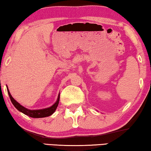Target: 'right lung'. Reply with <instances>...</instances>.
<instances>
[{"mask_svg": "<svg viewBox=\"0 0 151 151\" xmlns=\"http://www.w3.org/2000/svg\"><path fill=\"white\" fill-rule=\"evenodd\" d=\"M7 89L8 94H9V96L10 98V100L12 101V103L14 104V106L16 107V109H17L18 111L24 113V115H28L31 117H34V118H40V117H45L50 116L53 114V113L55 112V110H56L58 105L59 104V100H60V94L58 96V99L54 104H53L52 106L50 107H48V108H45L42 109H37V110H30V109H28L22 106L21 104H20L17 101L14 100V98L12 96L11 93H10L9 88H8L7 86Z\"/></svg>", "mask_w": 151, "mask_h": 151, "instance_id": "1", "label": "right lung"}]
</instances>
